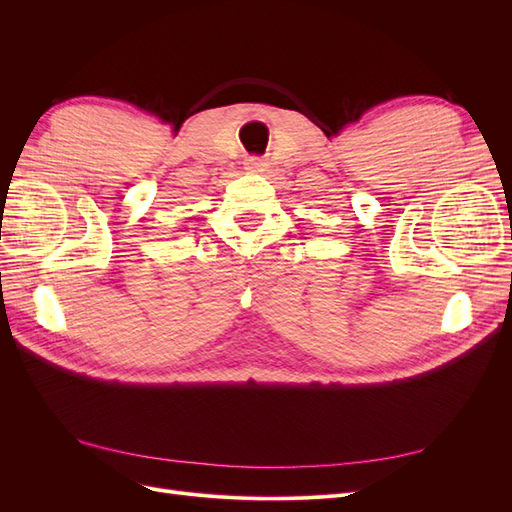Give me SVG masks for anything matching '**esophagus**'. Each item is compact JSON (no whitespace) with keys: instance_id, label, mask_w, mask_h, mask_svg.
<instances>
[{"instance_id":"1","label":"esophagus","mask_w":512,"mask_h":512,"mask_svg":"<svg viewBox=\"0 0 512 512\" xmlns=\"http://www.w3.org/2000/svg\"><path fill=\"white\" fill-rule=\"evenodd\" d=\"M265 166H267V164H265V160L254 158V156L245 160V168H247V170H254V173H258V170H262Z\"/></svg>"}]
</instances>
